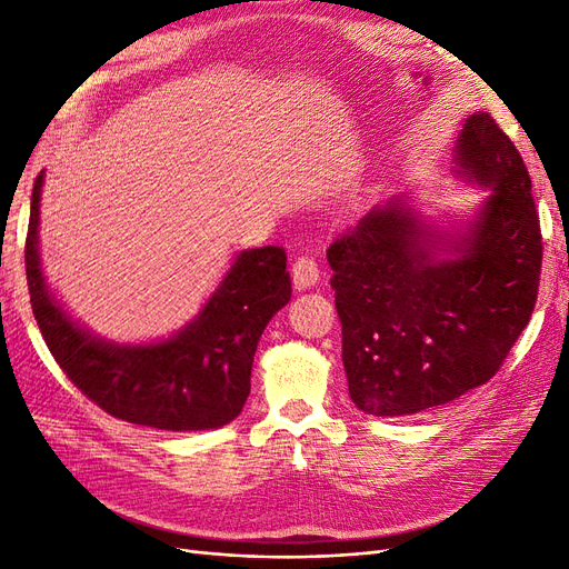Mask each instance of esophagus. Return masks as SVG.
Returning <instances> with one entry per match:
<instances>
[{"label": "esophagus", "mask_w": 569, "mask_h": 569, "mask_svg": "<svg viewBox=\"0 0 569 569\" xmlns=\"http://www.w3.org/2000/svg\"><path fill=\"white\" fill-rule=\"evenodd\" d=\"M291 280L297 289H308L320 280V270L313 256H299L295 266H291Z\"/></svg>", "instance_id": "1"}]
</instances>
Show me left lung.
Masks as SVG:
<instances>
[{
  "label": "left lung",
  "instance_id": "8db88e82",
  "mask_svg": "<svg viewBox=\"0 0 569 569\" xmlns=\"http://www.w3.org/2000/svg\"><path fill=\"white\" fill-rule=\"evenodd\" d=\"M456 173L491 189L456 247L396 199L327 249L351 401L412 416L487 385L529 325L541 280V226L529 170L496 120H465Z\"/></svg>",
  "mask_w": 569,
  "mask_h": 569
}]
</instances>
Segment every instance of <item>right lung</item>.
<instances>
[{"label":"right lung","mask_w":569,"mask_h":569,"mask_svg":"<svg viewBox=\"0 0 569 569\" xmlns=\"http://www.w3.org/2000/svg\"><path fill=\"white\" fill-rule=\"evenodd\" d=\"M40 194L42 173L32 187L26 237L28 291L47 349L68 380L132 425L197 432L234 420L251 391L258 339L291 297L284 249L239 253L197 320L173 339L118 347L80 330L47 289L38 253Z\"/></svg>","instance_id":"right-lung-1"}]
</instances>
